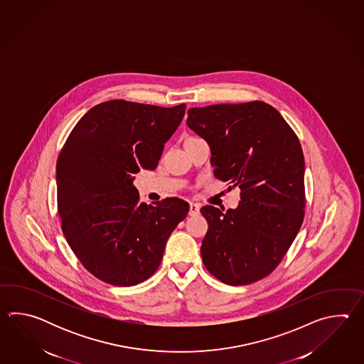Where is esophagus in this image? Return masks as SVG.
<instances>
[{
    "label": "esophagus",
    "instance_id": "1",
    "mask_svg": "<svg viewBox=\"0 0 364 364\" xmlns=\"http://www.w3.org/2000/svg\"><path fill=\"white\" fill-rule=\"evenodd\" d=\"M199 212H200V205L196 204V203H191V204H190L188 215H190V216H198Z\"/></svg>",
    "mask_w": 364,
    "mask_h": 364
}]
</instances>
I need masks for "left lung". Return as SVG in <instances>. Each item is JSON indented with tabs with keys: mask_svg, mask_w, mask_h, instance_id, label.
Segmentation results:
<instances>
[{
	"mask_svg": "<svg viewBox=\"0 0 364 364\" xmlns=\"http://www.w3.org/2000/svg\"><path fill=\"white\" fill-rule=\"evenodd\" d=\"M186 124L207 140L215 177L240 188L238 208L200 209L208 221L203 263L232 287L267 277L304 218V157L296 134L279 110L257 100L190 108Z\"/></svg>",
	"mask_w": 364,
	"mask_h": 364,
	"instance_id": "obj_1",
	"label": "left lung"
}]
</instances>
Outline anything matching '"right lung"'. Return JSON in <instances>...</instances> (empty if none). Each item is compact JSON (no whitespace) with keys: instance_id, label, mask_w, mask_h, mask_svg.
<instances>
[{"instance_id":"right-lung-1","label":"right lung","mask_w":364,"mask_h":364,"mask_svg":"<svg viewBox=\"0 0 364 364\" xmlns=\"http://www.w3.org/2000/svg\"><path fill=\"white\" fill-rule=\"evenodd\" d=\"M186 104L163 108L126 100L101 102L79 119L55 165L57 209L70 248L87 271L114 287L149 279L188 203H140L132 179L154 171L185 116Z\"/></svg>"}]
</instances>
